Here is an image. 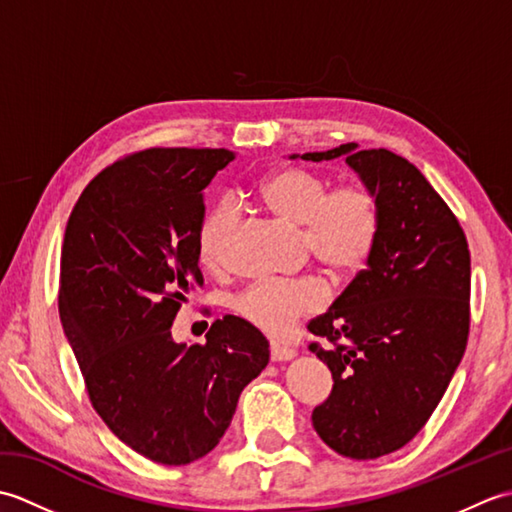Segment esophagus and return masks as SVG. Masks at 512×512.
Returning a JSON list of instances; mask_svg holds the SVG:
<instances>
[{
  "label": "esophagus",
  "instance_id": "obj_1",
  "mask_svg": "<svg viewBox=\"0 0 512 512\" xmlns=\"http://www.w3.org/2000/svg\"><path fill=\"white\" fill-rule=\"evenodd\" d=\"M297 356V350H292V347L288 345H279V343H273L270 345V361H290V358Z\"/></svg>",
  "mask_w": 512,
  "mask_h": 512
}]
</instances>
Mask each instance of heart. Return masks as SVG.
Segmentation results:
<instances>
[{
  "instance_id": "1",
  "label": "heart",
  "mask_w": 512,
  "mask_h": 512,
  "mask_svg": "<svg viewBox=\"0 0 512 512\" xmlns=\"http://www.w3.org/2000/svg\"><path fill=\"white\" fill-rule=\"evenodd\" d=\"M257 200L292 226L312 257L336 277L361 270L380 233V200L365 182H347L330 189L323 176L301 167H281L257 182ZM237 224L233 204L211 206L198 228V257L209 270L226 262L228 242ZM328 295L317 277L264 279L250 284L233 301L246 323L270 336L286 334L303 314H310Z\"/></svg>"
}]
</instances>
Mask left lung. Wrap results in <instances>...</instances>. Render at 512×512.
I'll use <instances>...</instances> for the list:
<instances>
[{"label":"left lung","instance_id":"1","mask_svg":"<svg viewBox=\"0 0 512 512\" xmlns=\"http://www.w3.org/2000/svg\"><path fill=\"white\" fill-rule=\"evenodd\" d=\"M345 158L380 200L372 255L330 310L308 323L332 372L312 411L314 431L336 453L376 460L427 424L458 369L471 323V255L458 217L409 160L356 143L303 154ZM290 158H299L292 154Z\"/></svg>","mask_w":512,"mask_h":512}]
</instances>
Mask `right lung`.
Wrapping results in <instances>:
<instances>
[{
  "label": "right lung",
  "mask_w": 512,
  "mask_h": 512,
  "mask_svg": "<svg viewBox=\"0 0 512 512\" xmlns=\"http://www.w3.org/2000/svg\"><path fill=\"white\" fill-rule=\"evenodd\" d=\"M228 149H145L105 167L65 226L59 314L96 413L151 462L182 466L217 447L239 394L268 365L255 325L226 314L206 343L171 323L202 286L204 189Z\"/></svg>",
  "instance_id": "right-lung-1"
}]
</instances>
